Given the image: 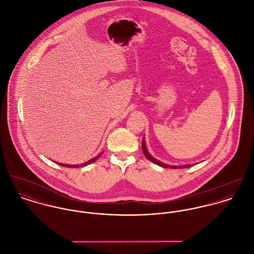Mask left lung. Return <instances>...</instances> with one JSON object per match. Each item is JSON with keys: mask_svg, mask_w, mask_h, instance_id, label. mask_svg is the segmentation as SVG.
<instances>
[{"mask_svg": "<svg viewBox=\"0 0 254 254\" xmlns=\"http://www.w3.org/2000/svg\"><path fill=\"white\" fill-rule=\"evenodd\" d=\"M142 149H143V152H144L145 157H146L148 160H150L151 162H153V163H155V164H157V165H159V166H161V167H164V168H172V169H180V168H187V167H190V166H191L190 164L183 165V166H170V165H167V164H165V163H162L161 161L155 159L154 157H152V156L148 153V151L146 150V147H145V140H143V142H142Z\"/></svg>", "mask_w": 254, "mask_h": 254, "instance_id": "left-lung-1", "label": "left lung"}]
</instances>
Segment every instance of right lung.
<instances>
[{"label":"right lung","instance_id":"add662e5","mask_svg":"<svg viewBox=\"0 0 254 254\" xmlns=\"http://www.w3.org/2000/svg\"><path fill=\"white\" fill-rule=\"evenodd\" d=\"M101 156V154H99L98 156H96V157H94V158H92V159H90L89 161H87V162H85V163H83V164H81V165H69V164H63V163H60V165H62V166H64V167H70V168H77V167H84V166H86V165H89V164H91V163H93V162H95L99 157Z\"/></svg>","mask_w":254,"mask_h":254}]
</instances>
